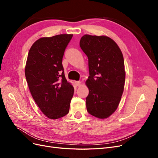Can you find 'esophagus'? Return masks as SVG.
Here are the masks:
<instances>
[{
    "label": "esophagus",
    "instance_id": "34e87169",
    "mask_svg": "<svg viewBox=\"0 0 158 158\" xmlns=\"http://www.w3.org/2000/svg\"><path fill=\"white\" fill-rule=\"evenodd\" d=\"M75 84H76V86H80V85H82V82H80V81H76Z\"/></svg>",
    "mask_w": 158,
    "mask_h": 158
}]
</instances>
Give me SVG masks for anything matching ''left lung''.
I'll return each instance as SVG.
<instances>
[{
    "label": "left lung",
    "instance_id": "8db88e82",
    "mask_svg": "<svg viewBox=\"0 0 158 158\" xmlns=\"http://www.w3.org/2000/svg\"><path fill=\"white\" fill-rule=\"evenodd\" d=\"M80 46L88 58V112L106 118L116 111L124 91L125 70L122 52L111 38L84 35Z\"/></svg>",
    "mask_w": 158,
    "mask_h": 158
}]
</instances>
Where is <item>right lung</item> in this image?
<instances>
[{
  "label": "right lung",
  "mask_w": 158,
  "mask_h": 158,
  "mask_svg": "<svg viewBox=\"0 0 158 158\" xmlns=\"http://www.w3.org/2000/svg\"><path fill=\"white\" fill-rule=\"evenodd\" d=\"M73 35L41 37L28 52L25 67L28 87L37 106L51 119L63 117L69 112L74 88L65 78L62 61Z\"/></svg>",
  "instance_id": "obj_1"
}]
</instances>
